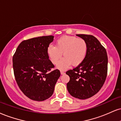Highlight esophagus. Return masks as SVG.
<instances>
[{"instance_id":"1","label":"esophagus","mask_w":121,"mask_h":121,"mask_svg":"<svg viewBox=\"0 0 121 121\" xmlns=\"http://www.w3.org/2000/svg\"><path fill=\"white\" fill-rule=\"evenodd\" d=\"M60 73L61 75H64V74H65V73L64 72H63V71H60Z\"/></svg>"}]
</instances>
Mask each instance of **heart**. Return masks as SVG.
Returning <instances> with one entry per match:
<instances>
[{"instance_id":"b5f03b06","label":"heart","mask_w":121,"mask_h":121,"mask_svg":"<svg viewBox=\"0 0 121 121\" xmlns=\"http://www.w3.org/2000/svg\"><path fill=\"white\" fill-rule=\"evenodd\" d=\"M88 51V45L83 39L73 36H63L58 39L55 46L50 44L47 48V54L53 64L58 63L62 53L65 57L57 68L60 70L67 69L70 64L78 66L84 61Z\"/></svg>"}]
</instances>
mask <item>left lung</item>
Segmentation results:
<instances>
[{
	"label": "left lung",
	"instance_id": "8db88e82",
	"mask_svg": "<svg viewBox=\"0 0 121 121\" xmlns=\"http://www.w3.org/2000/svg\"><path fill=\"white\" fill-rule=\"evenodd\" d=\"M88 45L87 56L83 62L66 72L70 77L67 83L69 94L79 99H87L99 91L107 75V51L97 38L91 35L77 34Z\"/></svg>",
	"mask_w": 121,
	"mask_h": 121
}]
</instances>
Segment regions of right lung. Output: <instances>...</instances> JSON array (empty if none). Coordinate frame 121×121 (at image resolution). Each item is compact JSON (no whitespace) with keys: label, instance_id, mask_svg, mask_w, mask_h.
<instances>
[{"label":"right lung","instance_id":"add662e5","mask_svg":"<svg viewBox=\"0 0 121 121\" xmlns=\"http://www.w3.org/2000/svg\"><path fill=\"white\" fill-rule=\"evenodd\" d=\"M54 37L43 36L24 40L13 56L16 81L25 95L35 101L47 99L53 94L60 76L58 69L49 60L47 48Z\"/></svg>","mask_w":121,"mask_h":121}]
</instances>
